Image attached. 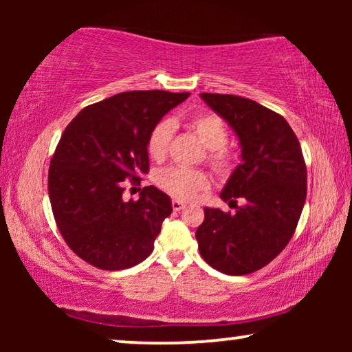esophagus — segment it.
Returning a JSON list of instances; mask_svg holds the SVG:
<instances>
[{"label":"esophagus","instance_id":"obj_1","mask_svg":"<svg viewBox=\"0 0 352 352\" xmlns=\"http://www.w3.org/2000/svg\"><path fill=\"white\" fill-rule=\"evenodd\" d=\"M171 206H173V210H175V211H179V210H182L186 206V201L175 199V200L171 201Z\"/></svg>","mask_w":352,"mask_h":352}]
</instances>
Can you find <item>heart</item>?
Masks as SVG:
<instances>
[{
    "label": "heart",
    "instance_id": "b5f03b06",
    "mask_svg": "<svg viewBox=\"0 0 352 352\" xmlns=\"http://www.w3.org/2000/svg\"><path fill=\"white\" fill-rule=\"evenodd\" d=\"M189 126L192 128L205 147L208 148V162L218 173H226L232 166V153L228 144V128L219 115L213 112H201L190 118ZM173 138V123L170 120H162L147 138V153L152 160L163 162L170 152ZM155 182L163 192L179 200H194L200 192L210 187V179L206 173L192 170L184 166H170L160 170L155 175Z\"/></svg>",
    "mask_w": 352,
    "mask_h": 352
}]
</instances>
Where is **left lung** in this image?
<instances>
[{"instance_id":"8db88e82","label":"left lung","mask_w":352,"mask_h":352,"mask_svg":"<svg viewBox=\"0 0 352 352\" xmlns=\"http://www.w3.org/2000/svg\"><path fill=\"white\" fill-rule=\"evenodd\" d=\"M200 96L239 136L242 163L221 192L235 213L205 208L195 239L211 267L245 276L271 263L295 234L306 201L305 157L282 115L240 96Z\"/></svg>"}]
</instances>
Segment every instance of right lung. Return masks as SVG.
<instances>
[{
  "label": "right lung",
  "mask_w": 352,
  "mask_h": 352,
  "mask_svg": "<svg viewBox=\"0 0 352 352\" xmlns=\"http://www.w3.org/2000/svg\"><path fill=\"white\" fill-rule=\"evenodd\" d=\"M189 93L128 91L85 107L67 124L51 158L47 192L65 243L91 266L122 271L153 252L171 199L153 186L124 199V181L148 173L147 138Z\"/></svg>",
  "instance_id": "add662e5"
}]
</instances>
